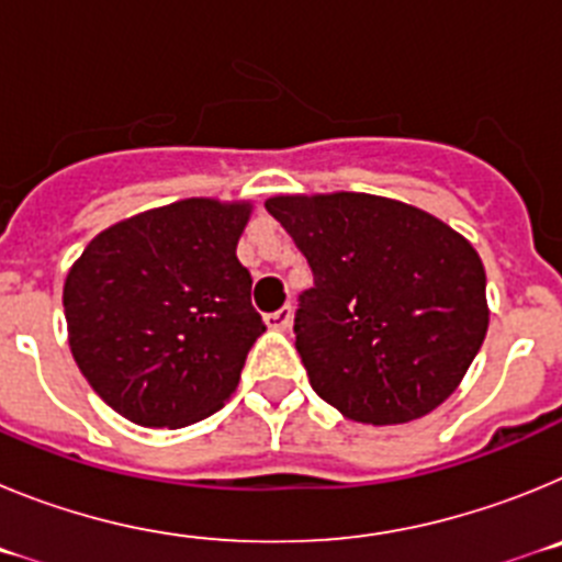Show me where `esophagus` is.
I'll use <instances>...</instances> for the list:
<instances>
[{"instance_id":"obj_1","label":"esophagus","mask_w":562,"mask_h":562,"mask_svg":"<svg viewBox=\"0 0 562 562\" xmlns=\"http://www.w3.org/2000/svg\"><path fill=\"white\" fill-rule=\"evenodd\" d=\"M265 324L270 326V329H278L284 331L292 326V306H281L278 312H270V315H265Z\"/></svg>"}]
</instances>
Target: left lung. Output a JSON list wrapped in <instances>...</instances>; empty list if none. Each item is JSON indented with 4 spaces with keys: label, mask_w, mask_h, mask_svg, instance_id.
<instances>
[{
    "label": "left lung",
    "mask_w": 562,
    "mask_h": 562,
    "mask_svg": "<svg viewBox=\"0 0 562 562\" xmlns=\"http://www.w3.org/2000/svg\"><path fill=\"white\" fill-rule=\"evenodd\" d=\"M265 205L315 276L295 312V349L315 394L362 425L439 408L490 326L475 247L428 211L374 193Z\"/></svg>",
    "instance_id": "8db88e82"
}]
</instances>
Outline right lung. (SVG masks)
<instances>
[{
	"label": "right lung",
	"mask_w": 562,
	"mask_h": 562,
	"mask_svg": "<svg viewBox=\"0 0 562 562\" xmlns=\"http://www.w3.org/2000/svg\"><path fill=\"white\" fill-rule=\"evenodd\" d=\"M250 202L193 196L98 233L64 281L69 349L95 394L143 428L231 400L267 329L236 258Z\"/></svg>",
	"instance_id": "add662e5"
}]
</instances>
